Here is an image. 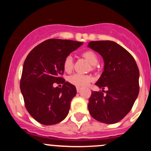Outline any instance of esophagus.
<instances>
[{
  "label": "esophagus",
  "instance_id": "obj_1",
  "mask_svg": "<svg viewBox=\"0 0 151 151\" xmlns=\"http://www.w3.org/2000/svg\"><path fill=\"white\" fill-rule=\"evenodd\" d=\"M80 91H81V88H79V87H77V92H80Z\"/></svg>",
  "mask_w": 151,
  "mask_h": 151
}]
</instances>
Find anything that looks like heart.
<instances>
[{"instance_id": "1", "label": "heart", "mask_w": 151, "mask_h": 151, "mask_svg": "<svg viewBox=\"0 0 151 151\" xmlns=\"http://www.w3.org/2000/svg\"><path fill=\"white\" fill-rule=\"evenodd\" d=\"M82 55L86 60H88L91 65H93V68H96V65L98 64L99 63V58L95 52L92 50H86L82 53ZM63 67L64 71L67 73H69L72 71L73 67H74V62H73V58L71 57V55L66 56V58L63 60ZM92 80L93 77L91 75L82 74H72L68 78V80L71 84L79 88L87 86L92 81Z\"/></svg>"}]
</instances>
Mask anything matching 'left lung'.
I'll return each instance as SVG.
<instances>
[{"label": "left lung", "instance_id": "1", "mask_svg": "<svg viewBox=\"0 0 151 151\" xmlns=\"http://www.w3.org/2000/svg\"><path fill=\"white\" fill-rule=\"evenodd\" d=\"M88 47L98 52L104 61V71L96 83L103 90L91 92L88 110L96 121L118 123L130 112L139 94V68L133 56L115 42L95 41Z\"/></svg>", "mask_w": 151, "mask_h": 151}]
</instances>
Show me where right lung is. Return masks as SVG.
<instances>
[{
  "instance_id": "add662e5",
  "label": "right lung",
  "mask_w": 151,
  "mask_h": 151,
  "mask_svg": "<svg viewBox=\"0 0 151 151\" xmlns=\"http://www.w3.org/2000/svg\"><path fill=\"white\" fill-rule=\"evenodd\" d=\"M82 44L47 39L35 47L25 58L19 86L25 108L39 123L46 126L56 124L68 115L77 90L62 77L63 63L66 56ZM55 83L63 84L62 88H54Z\"/></svg>"
}]
</instances>
